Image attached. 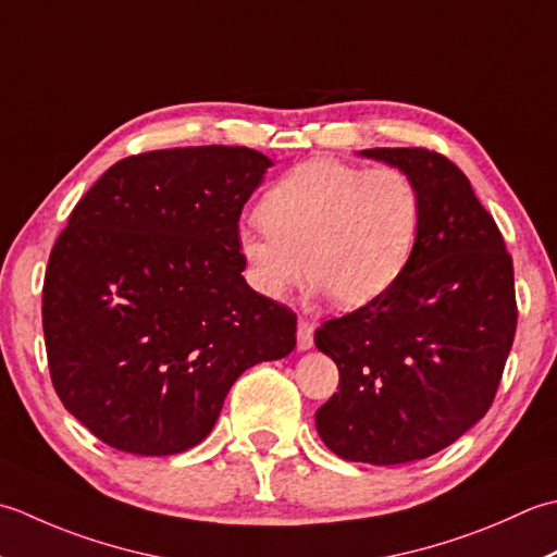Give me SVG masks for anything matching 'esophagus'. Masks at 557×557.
Instances as JSON below:
<instances>
[{"label":"esophagus","mask_w":557,"mask_h":557,"mask_svg":"<svg viewBox=\"0 0 557 557\" xmlns=\"http://www.w3.org/2000/svg\"><path fill=\"white\" fill-rule=\"evenodd\" d=\"M314 344V326L308 320L298 322V348L308 350Z\"/></svg>","instance_id":"34e87169"}]
</instances>
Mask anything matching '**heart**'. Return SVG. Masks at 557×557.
Listing matches in <instances>:
<instances>
[{"label": "heart", "mask_w": 557, "mask_h": 557, "mask_svg": "<svg viewBox=\"0 0 557 557\" xmlns=\"http://www.w3.org/2000/svg\"><path fill=\"white\" fill-rule=\"evenodd\" d=\"M259 221L262 228L237 235V255L259 293L286 298L308 267L314 288L350 310L401 278L421 235L423 199L396 165L366 170L312 158L264 191Z\"/></svg>", "instance_id": "1"}]
</instances>
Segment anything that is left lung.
<instances>
[{"label":"left lung","mask_w":557,"mask_h":557,"mask_svg":"<svg viewBox=\"0 0 557 557\" xmlns=\"http://www.w3.org/2000/svg\"><path fill=\"white\" fill-rule=\"evenodd\" d=\"M360 156L413 177L421 235L382 298L314 332L342 377L314 423L342 459L392 467L449 447L491 408L517 332L515 269L493 215L445 156Z\"/></svg>","instance_id":"obj_1"}]
</instances>
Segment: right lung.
<instances>
[{"mask_svg":"<svg viewBox=\"0 0 557 557\" xmlns=\"http://www.w3.org/2000/svg\"><path fill=\"white\" fill-rule=\"evenodd\" d=\"M274 163L245 146L129 156L76 203L42 286L50 377L120 451L180 454L240 374L295 348V312L247 286L237 221Z\"/></svg>","mask_w":557,"mask_h":557,"instance_id":"obj_1","label":"right lung"}]
</instances>
